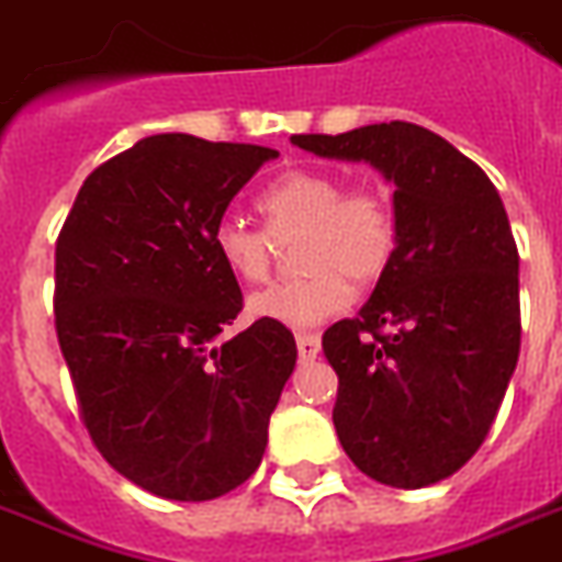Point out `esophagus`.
<instances>
[{
	"label": "esophagus",
	"mask_w": 562,
	"mask_h": 562,
	"mask_svg": "<svg viewBox=\"0 0 562 562\" xmlns=\"http://www.w3.org/2000/svg\"><path fill=\"white\" fill-rule=\"evenodd\" d=\"M295 346H299V358L313 360L316 355H319L322 340L316 337V334H299V337H295Z\"/></svg>",
	"instance_id": "esophagus-1"
}]
</instances>
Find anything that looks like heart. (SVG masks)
<instances>
[{"mask_svg": "<svg viewBox=\"0 0 562 562\" xmlns=\"http://www.w3.org/2000/svg\"><path fill=\"white\" fill-rule=\"evenodd\" d=\"M269 232L240 216H225L213 232V249L228 272L258 284L269 276L276 241L302 234L295 263L302 276L284 278L249 299V311L286 328H313L349 307L351 284H375L395 255V211L378 190H346L325 169H290L260 193Z\"/></svg>", "mask_w": 562, "mask_h": 562, "instance_id": "1", "label": "heart"}]
</instances>
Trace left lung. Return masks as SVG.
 I'll list each match as a JSON object with an SVG mask.
<instances>
[{"mask_svg": "<svg viewBox=\"0 0 562 562\" xmlns=\"http://www.w3.org/2000/svg\"><path fill=\"white\" fill-rule=\"evenodd\" d=\"M319 158L369 164L395 184V255L355 319L322 349L340 378L334 428L378 484L454 475L493 428L519 360V251L477 164L413 123L295 134Z\"/></svg>", "mask_w": 562, "mask_h": 562, "instance_id": "left-lung-1", "label": "left lung"}]
</instances>
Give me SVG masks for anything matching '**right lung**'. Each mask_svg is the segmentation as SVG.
<instances>
[{"label": "right lung", "mask_w": 562, "mask_h": 562, "mask_svg": "<svg viewBox=\"0 0 562 562\" xmlns=\"http://www.w3.org/2000/svg\"><path fill=\"white\" fill-rule=\"evenodd\" d=\"M276 149L155 134L93 169L55 249V328L102 458L172 502H211L263 460L295 369L293 334L243 311L213 249L232 199Z\"/></svg>", "instance_id": "right-lung-1"}]
</instances>
